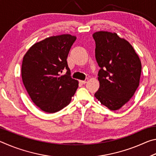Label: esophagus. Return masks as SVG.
<instances>
[{
    "mask_svg": "<svg viewBox=\"0 0 156 156\" xmlns=\"http://www.w3.org/2000/svg\"><path fill=\"white\" fill-rule=\"evenodd\" d=\"M88 80H89L88 78H86L84 80H80V83L82 84H85V83H87V82L88 81Z\"/></svg>",
    "mask_w": 156,
    "mask_h": 156,
    "instance_id": "obj_1",
    "label": "esophagus"
}]
</instances>
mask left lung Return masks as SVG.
<instances>
[{"label": "left lung", "mask_w": 156, "mask_h": 156, "mask_svg": "<svg viewBox=\"0 0 156 156\" xmlns=\"http://www.w3.org/2000/svg\"><path fill=\"white\" fill-rule=\"evenodd\" d=\"M96 42V59L100 87L95 97L112 111L120 109L138 89L142 65L131 44L115 33L97 31L93 34Z\"/></svg>", "instance_id": "8db88e82"}]
</instances>
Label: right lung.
<instances>
[{"label": "right lung", "instance_id": "add662e5", "mask_svg": "<svg viewBox=\"0 0 156 156\" xmlns=\"http://www.w3.org/2000/svg\"><path fill=\"white\" fill-rule=\"evenodd\" d=\"M76 37L51 36L31 46L23 57L21 74L25 87L37 107L55 113L70 103L78 87L71 77L67 58ZM66 69L67 72L62 76Z\"/></svg>", "mask_w": 156, "mask_h": 156}]
</instances>
